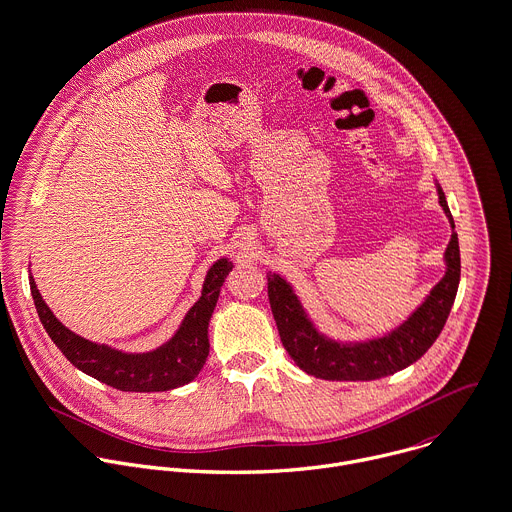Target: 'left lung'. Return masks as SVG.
I'll use <instances>...</instances> for the list:
<instances>
[{"label": "left lung", "instance_id": "left-lung-1", "mask_svg": "<svg viewBox=\"0 0 512 512\" xmlns=\"http://www.w3.org/2000/svg\"><path fill=\"white\" fill-rule=\"evenodd\" d=\"M439 205L451 223V241L445 251V275L423 303L397 327L383 335L341 341L319 331L293 285L279 273H267L271 311L285 351L295 365L325 381H375L407 369L419 361L441 335L461 281V251L447 197L435 181Z\"/></svg>", "mask_w": 512, "mask_h": 512}]
</instances>
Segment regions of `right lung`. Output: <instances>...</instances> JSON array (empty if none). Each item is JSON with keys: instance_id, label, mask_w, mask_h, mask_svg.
Returning a JSON list of instances; mask_svg holds the SVG:
<instances>
[{"instance_id": "1", "label": "right lung", "mask_w": 512, "mask_h": 512, "mask_svg": "<svg viewBox=\"0 0 512 512\" xmlns=\"http://www.w3.org/2000/svg\"><path fill=\"white\" fill-rule=\"evenodd\" d=\"M231 269L227 257L217 259L205 275L201 297L171 339L143 353H127L73 333L47 307L33 277L29 287L43 329L73 367L117 391L159 393L191 383L203 369L209 355V321Z\"/></svg>"}]
</instances>
